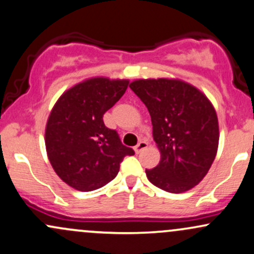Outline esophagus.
I'll return each instance as SVG.
<instances>
[{"label":"esophagus","mask_w":254,"mask_h":254,"mask_svg":"<svg viewBox=\"0 0 254 254\" xmlns=\"http://www.w3.org/2000/svg\"><path fill=\"white\" fill-rule=\"evenodd\" d=\"M147 145H149V144H147V141H145V140H140V141L138 142V144L135 145V147H134V151H135L136 153L141 152L142 150H144V149H146V147H147Z\"/></svg>","instance_id":"obj_1"}]
</instances>
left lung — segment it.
I'll return each instance as SVG.
<instances>
[{
    "instance_id": "obj_1",
    "label": "left lung",
    "mask_w": 254,
    "mask_h": 254,
    "mask_svg": "<svg viewBox=\"0 0 254 254\" xmlns=\"http://www.w3.org/2000/svg\"><path fill=\"white\" fill-rule=\"evenodd\" d=\"M149 110L159 164L147 179L170 193L186 192L209 172L218 146V120L209 99L192 85L169 79L130 82Z\"/></svg>"
}]
</instances>
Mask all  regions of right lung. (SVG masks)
I'll list each match as a JSON object with an SVG mask.
<instances>
[{
  "label": "right lung",
  "mask_w": 254,
  "mask_h": 254,
  "mask_svg": "<svg viewBox=\"0 0 254 254\" xmlns=\"http://www.w3.org/2000/svg\"><path fill=\"white\" fill-rule=\"evenodd\" d=\"M128 80L93 78L69 89L51 110L45 146L54 170L73 189L90 192L115 179L134 150L125 146L103 115L126 92Z\"/></svg>",
  "instance_id": "1"
}]
</instances>
